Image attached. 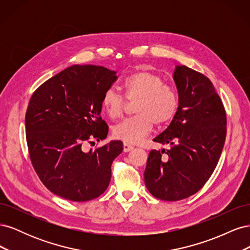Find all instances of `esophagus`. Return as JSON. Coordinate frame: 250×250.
<instances>
[{"instance_id": "34e87169", "label": "esophagus", "mask_w": 250, "mask_h": 250, "mask_svg": "<svg viewBox=\"0 0 250 250\" xmlns=\"http://www.w3.org/2000/svg\"><path fill=\"white\" fill-rule=\"evenodd\" d=\"M133 146L132 145H130V144H126V143H124L123 144V150H124V152H129V151H131V150H133Z\"/></svg>"}]
</instances>
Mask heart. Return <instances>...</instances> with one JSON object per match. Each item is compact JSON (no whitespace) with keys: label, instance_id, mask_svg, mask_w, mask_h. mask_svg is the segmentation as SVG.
Returning <instances> with one entry per match:
<instances>
[{"label":"heart","instance_id":"b5f03b06","mask_svg":"<svg viewBox=\"0 0 250 250\" xmlns=\"http://www.w3.org/2000/svg\"><path fill=\"white\" fill-rule=\"evenodd\" d=\"M128 100L137 101L134 111L138 116L121 121L112 127V135L126 144L140 143L152 130L154 123H169L178 108V97L172 86L164 83L160 75L140 70L124 81ZM126 98L116 87H108L102 97V107L110 119L123 115Z\"/></svg>","mask_w":250,"mask_h":250}]
</instances>
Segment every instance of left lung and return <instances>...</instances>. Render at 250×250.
I'll return each mask as SVG.
<instances>
[{
	"mask_svg": "<svg viewBox=\"0 0 250 250\" xmlns=\"http://www.w3.org/2000/svg\"><path fill=\"white\" fill-rule=\"evenodd\" d=\"M173 79L178 108L167 129L154 142L170 149L151 150L144 172L154 197L177 201L206 185L220 158L226 137V113L210 80L186 65H176Z\"/></svg>",
	"mask_w": 250,
	"mask_h": 250,
	"instance_id": "obj_1",
	"label": "left lung"
}]
</instances>
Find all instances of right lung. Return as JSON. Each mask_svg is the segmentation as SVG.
I'll return each instance as SVG.
<instances>
[{
  "instance_id": "right-lung-1",
  "label": "right lung",
  "mask_w": 250,
  "mask_h": 250,
  "mask_svg": "<svg viewBox=\"0 0 250 250\" xmlns=\"http://www.w3.org/2000/svg\"><path fill=\"white\" fill-rule=\"evenodd\" d=\"M115 71L99 65L67 67L33 93L25 117L30 160L48 190L67 200L99 197L111 178V164L123 143L111 141L83 150L85 143L107 137L101 118L102 97L117 80Z\"/></svg>"
}]
</instances>
